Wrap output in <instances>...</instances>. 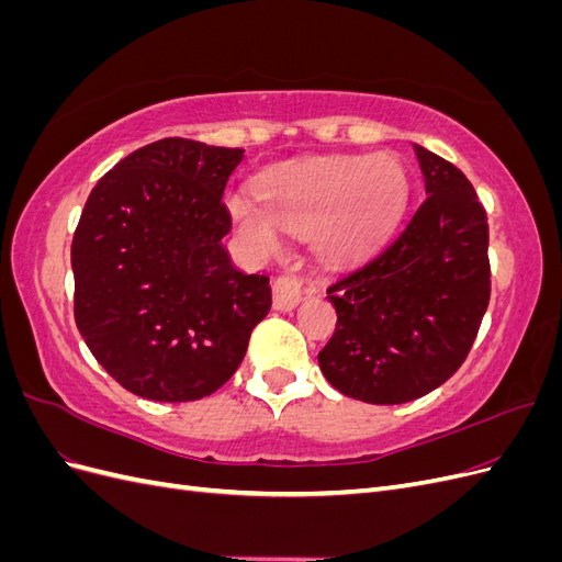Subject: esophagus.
I'll use <instances>...</instances> for the list:
<instances>
[{"label":"esophagus","mask_w":562,"mask_h":562,"mask_svg":"<svg viewBox=\"0 0 562 562\" xmlns=\"http://www.w3.org/2000/svg\"><path fill=\"white\" fill-rule=\"evenodd\" d=\"M271 293H274V310L291 312L302 302L304 283L295 274H283V277H279L274 281V288H271Z\"/></svg>","instance_id":"34e87169"}]
</instances>
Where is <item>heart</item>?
<instances>
[{
  "label": "heart",
  "mask_w": 562,
  "mask_h": 562,
  "mask_svg": "<svg viewBox=\"0 0 562 562\" xmlns=\"http://www.w3.org/2000/svg\"><path fill=\"white\" fill-rule=\"evenodd\" d=\"M405 192V171L394 157H335L267 173L258 182L260 201L232 194L229 213L260 252L279 248L281 226L300 236L318 232V244L328 252L351 255L391 229Z\"/></svg>",
  "instance_id": "heart-1"
}]
</instances>
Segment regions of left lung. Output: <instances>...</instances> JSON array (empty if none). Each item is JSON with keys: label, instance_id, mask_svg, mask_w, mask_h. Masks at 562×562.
<instances>
[{"label": "left lung", "instance_id": "1", "mask_svg": "<svg viewBox=\"0 0 562 562\" xmlns=\"http://www.w3.org/2000/svg\"><path fill=\"white\" fill-rule=\"evenodd\" d=\"M427 196L403 229L328 288L326 380L375 405L422 398L467 361L490 302L487 215L459 168L415 145Z\"/></svg>", "mask_w": 562, "mask_h": 562}]
</instances>
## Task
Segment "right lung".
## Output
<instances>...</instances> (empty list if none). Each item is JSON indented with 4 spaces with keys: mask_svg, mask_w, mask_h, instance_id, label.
Returning <instances> with one entry per match:
<instances>
[{
    "mask_svg": "<svg viewBox=\"0 0 562 562\" xmlns=\"http://www.w3.org/2000/svg\"><path fill=\"white\" fill-rule=\"evenodd\" d=\"M244 149L164 138L135 149L91 190L72 239L75 321L131 394L211 396L241 366L271 307L269 279L223 248V194Z\"/></svg>",
    "mask_w": 562,
    "mask_h": 562,
    "instance_id": "1",
    "label": "right lung"
}]
</instances>
